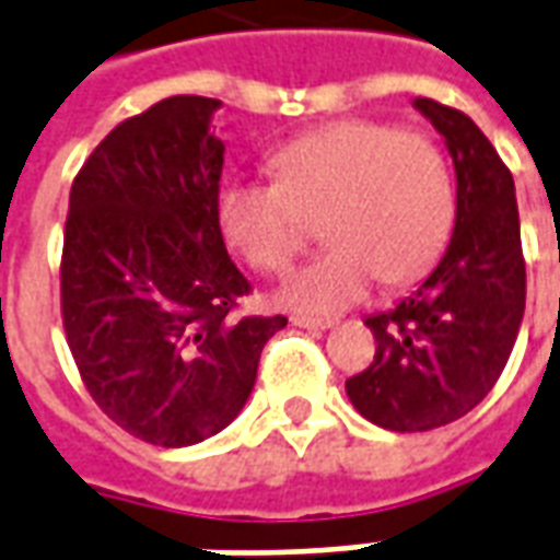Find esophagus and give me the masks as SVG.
Returning <instances> with one entry per match:
<instances>
[{
	"label": "esophagus",
	"instance_id": "esophagus-1",
	"mask_svg": "<svg viewBox=\"0 0 560 560\" xmlns=\"http://www.w3.org/2000/svg\"><path fill=\"white\" fill-rule=\"evenodd\" d=\"M291 323L293 326H300V329H308V332H326V329L332 326L329 320H317V317H300V314H296V317H291Z\"/></svg>",
	"mask_w": 560,
	"mask_h": 560
}]
</instances>
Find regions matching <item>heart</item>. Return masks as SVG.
I'll return each instance as SVG.
<instances>
[{"label": "heart", "instance_id": "b5f03b06", "mask_svg": "<svg viewBox=\"0 0 560 560\" xmlns=\"http://www.w3.org/2000/svg\"><path fill=\"white\" fill-rule=\"evenodd\" d=\"M276 184L228 180L217 217L228 243L264 272L288 269L320 219L329 246L276 293L284 308L343 312L371 284L418 279L454 225V177L439 144L383 121H335L281 144L269 156Z\"/></svg>", "mask_w": 560, "mask_h": 560}]
</instances>
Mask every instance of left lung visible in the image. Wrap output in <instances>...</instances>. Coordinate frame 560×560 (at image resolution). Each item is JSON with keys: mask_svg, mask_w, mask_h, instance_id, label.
I'll return each instance as SVG.
<instances>
[{"mask_svg": "<svg viewBox=\"0 0 560 560\" xmlns=\"http://www.w3.org/2000/svg\"><path fill=\"white\" fill-rule=\"evenodd\" d=\"M457 177L454 231L436 267L388 312L364 317L374 362L347 380V397L376 428L421 433L478 407L511 359L525 314L520 210L508 165L469 115L412 101Z\"/></svg>", "mask_w": 560, "mask_h": 560, "instance_id": "1", "label": "left lung"}]
</instances>
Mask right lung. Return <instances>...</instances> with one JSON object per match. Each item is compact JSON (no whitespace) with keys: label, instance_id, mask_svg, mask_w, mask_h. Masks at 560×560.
I'll return each mask as SVG.
<instances>
[{"label":"right lung","instance_id":"1","mask_svg":"<svg viewBox=\"0 0 560 560\" xmlns=\"http://www.w3.org/2000/svg\"><path fill=\"white\" fill-rule=\"evenodd\" d=\"M222 101L177 94L118 124L70 186L61 314L82 383L142 442L186 448L243 412L288 317H243L217 217Z\"/></svg>","mask_w":560,"mask_h":560}]
</instances>
